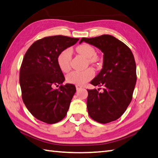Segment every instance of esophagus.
Returning <instances> with one entry per match:
<instances>
[{
  "label": "esophagus",
  "instance_id": "obj_1",
  "mask_svg": "<svg viewBox=\"0 0 158 158\" xmlns=\"http://www.w3.org/2000/svg\"><path fill=\"white\" fill-rule=\"evenodd\" d=\"M82 87L81 86V85H76V89H77V90H79V89H81Z\"/></svg>",
  "mask_w": 158,
  "mask_h": 158
}]
</instances>
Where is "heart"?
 <instances>
[{"label": "heart", "instance_id": "heart-1", "mask_svg": "<svg viewBox=\"0 0 158 158\" xmlns=\"http://www.w3.org/2000/svg\"><path fill=\"white\" fill-rule=\"evenodd\" d=\"M77 50L83 56L89 59V61L90 63L96 61V51L91 45L86 44H81L77 48ZM71 58L72 50L70 48H66L59 54L57 62L60 69L64 73H67L70 69ZM94 74V70L91 68H88L85 70H74L68 74L66 80L70 84L81 85L90 81L93 77Z\"/></svg>", "mask_w": 158, "mask_h": 158}]
</instances>
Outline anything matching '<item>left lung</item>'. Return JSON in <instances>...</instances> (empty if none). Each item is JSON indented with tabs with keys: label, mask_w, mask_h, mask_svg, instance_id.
<instances>
[{
	"label": "left lung",
	"mask_w": 158,
	"mask_h": 158,
	"mask_svg": "<svg viewBox=\"0 0 158 158\" xmlns=\"http://www.w3.org/2000/svg\"><path fill=\"white\" fill-rule=\"evenodd\" d=\"M102 51V69L90 81L94 86H104V92L87 90L88 112L92 119L107 124L119 118L132 100L135 86L136 64L134 56L127 45L109 34L82 38Z\"/></svg>",
	"instance_id": "8db88e82"
}]
</instances>
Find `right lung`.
Listing matches in <instances>:
<instances>
[{"instance_id":"1","label":"right lung","mask_w":158,"mask_h":158,"mask_svg":"<svg viewBox=\"0 0 158 158\" xmlns=\"http://www.w3.org/2000/svg\"><path fill=\"white\" fill-rule=\"evenodd\" d=\"M78 40L62 35L45 37L34 42L25 54L19 75L22 99L40 121L55 124L66 115L76 88L70 84L62 85L65 77L57 58ZM59 85V89L53 88Z\"/></svg>"}]
</instances>
